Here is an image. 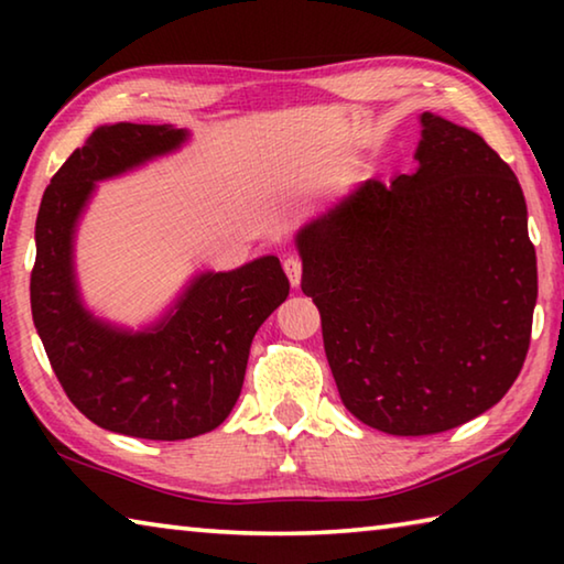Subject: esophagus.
<instances>
[{"instance_id": "esophagus-1", "label": "esophagus", "mask_w": 564, "mask_h": 564, "mask_svg": "<svg viewBox=\"0 0 564 564\" xmlns=\"http://www.w3.org/2000/svg\"><path fill=\"white\" fill-rule=\"evenodd\" d=\"M283 271H285V275H289L293 289H299L301 273H303V263H301L299 256H289V259L283 261Z\"/></svg>"}]
</instances>
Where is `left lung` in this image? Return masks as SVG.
I'll use <instances>...</instances> for the list:
<instances>
[{"label":"left lung","instance_id":"obj_1","mask_svg":"<svg viewBox=\"0 0 564 564\" xmlns=\"http://www.w3.org/2000/svg\"><path fill=\"white\" fill-rule=\"evenodd\" d=\"M420 123L413 174L368 178L295 236L343 405L390 435L451 431L502 400L538 301L518 176L475 131Z\"/></svg>","mask_w":564,"mask_h":564}]
</instances>
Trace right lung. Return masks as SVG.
I'll list each match as a JSON object with an SVG mask.
<instances>
[{
    "mask_svg": "<svg viewBox=\"0 0 564 564\" xmlns=\"http://www.w3.org/2000/svg\"><path fill=\"white\" fill-rule=\"evenodd\" d=\"M171 123H111L91 131L52 176L36 214L32 316L72 403L104 431L186 441L214 431L241 395L248 350L289 295L281 261L263 256L236 271L202 273L156 326L123 330L84 308L74 279V231L97 181L176 151Z\"/></svg>",
    "mask_w": 564,
    "mask_h": 564,
    "instance_id": "1",
    "label": "right lung"
}]
</instances>
